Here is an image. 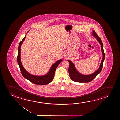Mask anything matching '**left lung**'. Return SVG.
I'll return each mask as SVG.
<instances>
[{"label":"left lung","mask_w":120,"mask_h":120,"mask_svg":"<svg viewBox=\"0 0 120 120\" xmlns=\"http://www.w3.org/2000/svg\"><path fill=\"white\" fill-rule=\"evenodd\" d=\"M93 35L95 38L97 39L98 41L99 42L101 45L102 53L103 55L102 56L103 57L100 64V66L99 68L98 69L93 73L90 75H86L81 74L79 72H78L76 69L74 64L71 61H70L69 60H67V61L69 62V64H70L69 68H68L69 76L71 79L74 82H79V83H88V82H90V81L93 80L96 77V76L98 74H99L102 71L104 61L105 58V54L104 52L103 43L100 37H99L98 36L97 34L95 33V31L94 30L93 31Z\"/></svg>","instance_id":"1"}]
</instances>
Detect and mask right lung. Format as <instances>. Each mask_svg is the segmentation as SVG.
I'll list each match as a JSON object with an SVG mask.
<instances>
[{
    "instance_id": "add662e5",
    "label": "right lung",
    "mask_w": 120,
    "mask_h": 120,
    "mask_svg": "<svg viewBox=\"0 0 120 120\" xmlns=\"http://www.w3.org/2000/svg\"><path fill=\"white\" fill-rule=\"evenodd\" d=\"M27 32V33L28 32ZM26 35L19 45L18 48V54L17 56V61L18 65L19 66L20 71L21 74L25 78L28 79L30 82L33 83L34 84L43 85H46L49 84L53 80L54 77V73L56 71V69L58 67L59 64L62 61V59H60L59 60L56 61V62L53 64L51 66L49 72L45 75L43 76H35L30 74L28 72H27L25 69L23 67L22 64L21 59H20V48L22 43L26 38Z\"/></svg>"
}]
</instances>
